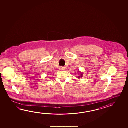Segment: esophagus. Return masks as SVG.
Returning a JSON list of instances; mask_svg holds the SVG:
<instances>
[{
	"instance_id": "obj_1",
	"label": "esophagus",
	"mask_w": 128,
	"mask_h": 128,
	"mask_svg": "<svg viewBox=\"0 0 128 128\" xmlns=\"http://www.w3.org/2000/svg\"><path fill=\"white\" fill-rule=\"evenodd\" d=\"M59 69L60 70H65V68L64 67H62V66H61V67H60V68H59Z\"/></svg>"
}]
</instances>
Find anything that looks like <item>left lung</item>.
<instances>
[{
    "mask_svg": "<svg viewBox=\"0 0 128 128\" xmlns=\"http://www.w3.org/2000/svg\"><path fill=\"white\" fill-rule=\"evenodd\" d=\"M78 74H80V76L78 77V78H82V77H83V74H84L83 72H80V70H78Z\"/></svg>",
    "mask_w": 128,
    "mask_h": 128,
    "instance_id": "left-lung-1",
    "label": "left lung"
}]
</instances>
